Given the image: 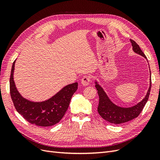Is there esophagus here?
Masks as SVG:
<instances>
[{"label": "esophagus", "mask_w": 160, "mask_h": 160, "mask_svg": "<svg viewBox=\"0 0 160 160\" xmlns=\"http://www.w3.org/2000/svg\"><path fill=\"white\" fill-rule=\"evenodd\" d=\"M90 81H91V79H90L89 76H84L83 78H82V79L81 80V84L84 86H87V85H89Z\"/></svg>", "instance_id": "esophagus-1"}]
</instances>
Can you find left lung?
<instances>
[{
  "label": "left lung",
  "mask_w": 160,
  "mask_h": 160,
  "mask_svg": "<svg viewBox=\"0 0 160 160\" xmlns=\"http://www.w3.org/2000/svg\"><path fill=\"white\" fill-rule=\"evenodd\" d=\"M130 41L132 42L133 51L147 59V57L144 55V53L137 43L132 39H130ZM150 76H151V72H150ZM151 81L152 80L150 79L149 88L146 97L137 105L131 108H122L114 104L109 99L103 88L98 84L97 81H95V88L98 90V93L99 98L98 111L101 117L109 123L114 124L125 123L136 118L142 111L145 105L148 100L152 87Z\"/></svg>",
  "instance_id": "1"
}]
</instances>
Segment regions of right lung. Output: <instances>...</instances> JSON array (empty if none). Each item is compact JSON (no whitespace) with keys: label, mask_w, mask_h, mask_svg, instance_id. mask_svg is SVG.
I'll return each mask as SVG.
<instances>
[{"label":"right lung","mask_w":160,"mask_h":160,"mask_svg":"<svg viewBox=\"0 0 160 160\" xmlns=\"http://www.w3.org/2000/svg\"><path fill=\"white\" fill-rule=\"evenodd\" d=\"M13 62L10 77V93L17 112L31 124L41 127L52 126L59 123L69 108L72 95L77 89V82L67 85L50 99L41 102H34L24 98L14 83Z\"/></svg>","instance_id":"add662e5"}]
</instances>
